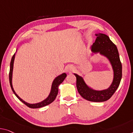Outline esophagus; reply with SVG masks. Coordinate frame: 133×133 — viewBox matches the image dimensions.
<instances>
[{
    "label": "esophagus",
    "mask_w": 133,
    "mask_h": 133,
    "mask_svg": "<svg viewBox=\"0 0 133 133\" xmlns=\"http://www.w3.org/2000/svg\"><path fill=\"white\" fill-rule=\"evenodd\" d=\"M71 69H72V68H70V69H68V71H69V70H71Z\"/></svg>",
    "instance_id": "obj_1"
}]
</instances>
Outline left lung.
I'll list each match as a JSON object with an SVG mask.
<instances>
[{
  "instance_id": "1",
  "label": "left lung",
  "mask_w": 133,
  "mask_h": 133,
  "mask_svg": "<svg viewBox=\"0 0 133 133\" xmlns=\"http://www.w3.org/2000/svg\"><path fill=\"white\" fill-rule=\"evenodd\" d=\"M95 42L92 46L94 52H100L109 59L114 71V78L112 85L108 89L102 91H95L87 86L83 79L78 75L76 77V87L79 94L88 101L94 102H105L113 96L119 85L122 78V64L120 61L117 47L104 34L96 35Z\"/></svg>"
}]
</instances>
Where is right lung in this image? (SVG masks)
<instances>
[{
  "label": "right lung",
  "mask_w": 133,
  "mask_h": 133,
  "mask_svg": "<svg viewBox=\"0 0 133 133\" xmlns=\"http://www.w3.org/2000/svg\"><path fill=\"white\" fill-rule=\"evenodd\" d=\"M15 54H14V55L12 57L11 61V63H10V70H9V83H10V85H11V89L12 90L13 92L14 93V94L17 96V97L19 99L21 102H22L24 104L26 105L27 106H28L30 108H33V109H36V108H42V107L45 106L46 105H48L51 103L53 102L54 101V100L56 98V97L58 94V86L61 83H62L63 82V81L64 80V79L66 78V77L67 76V75L66 73H63L60 76H57L56 78L54 79V82L52 83V88H51V91L50 94H49V96L48 97V98L46 99H45V100L42 101V102L41 103H36V104H29L25 102L21 98H19L18 95L16 94L14 90L13 87H12V70H13V64H14V58H15Z\"/></svg>",
  "instance_id": "obj_1"
}]
</instances>
